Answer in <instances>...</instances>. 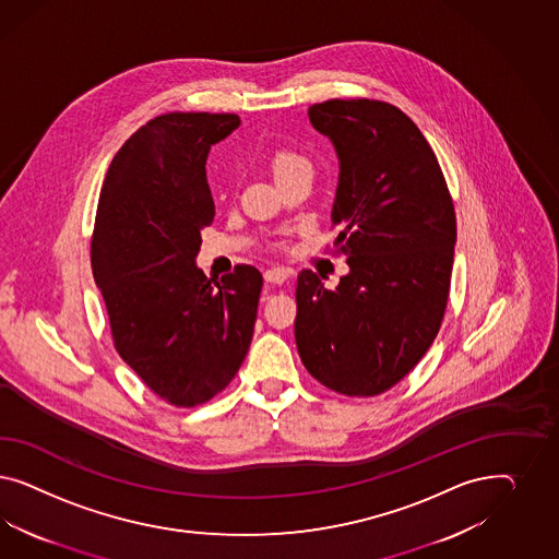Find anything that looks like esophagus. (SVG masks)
Returning <instances> with one entry per match:
<instances>
[{
    "mask_svg": "<svg viewBox=\"0 0 559 559\" xmlns=\"http://www.w3.org/2000/svg\"><path fill=\"white\" fill-rule=\"evenodd\" d=\"M288 276L290 274L285 269H269V271H264V281L271 283V285H283Z\"/></svg>",
    "mask_w": 559,
    "mask_h": 559,
    "instance_id": "34e87169",
    "label": "esophagus"
}]
</instances>
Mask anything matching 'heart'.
Returning a JSON list of instances; mask_svg holds the SVG:
<instances>
[{
  "mask_svg": "<svg viewBox=\"0 0 559 559\" xmlns=\"http://www.w3.org/2000/svg\"><path fill=\"white\" fill-rule=\"evenodd\" d=\"M272 174L274 180L281 182L285 178H290L295 174H311V164L301 153L290 152V150H278L272 155Z\"/></svg>",
  "mask_w": 559,
  "mask_h": 559,
  "instance_id": "obj_1",
  "label": "heart"
}]
</instances>
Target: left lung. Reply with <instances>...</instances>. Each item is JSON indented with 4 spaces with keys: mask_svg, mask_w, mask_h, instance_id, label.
<instances>
[{
    "mask_svg": "<svg viewBox=\"0 0 559 559\" xmlns=\"http://www.w3.org/2000/svg\"><path fill=\"white\" fill-rule=\"evenodd\" d=\"M338 157L332 225L348 255L338 287L304 271L295 340L305 369L344 395H377L437 338L457 241L437 155L400 108L328 100L307 110Z\"/></svg>",
    "mask_w": 559,
    "mask_h": 559,
    "instance_id": "left-lung-1",
    "label": "left lung"
}]
</instances>
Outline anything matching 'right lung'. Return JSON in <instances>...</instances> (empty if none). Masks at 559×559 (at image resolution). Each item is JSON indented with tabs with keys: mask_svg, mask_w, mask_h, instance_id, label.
<instances>
[{
	"mask_svg": "<svg viewBox=\"0 0 559 559\" xmlns=\"http://www.w3.org/2000/svg\"><path fill=\"white\" fill-rule=\"evenodd\" d=\"M239 124L236 115H162L124 141L102 185L92 271L115 346L174 406L225 390L254 334L262 274L241 264L213 281L197 266L215 217L206 157Z\"/></svg>",
	"mask_w": 559,
	"mask_h": 559,
	"instance_id": "add662e5",
	"label": "right lung"
}]
</instances>
